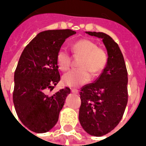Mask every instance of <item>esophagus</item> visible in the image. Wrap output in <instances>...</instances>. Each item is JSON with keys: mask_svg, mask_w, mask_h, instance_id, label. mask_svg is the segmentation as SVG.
<instances>
[{"mask_svg": "<svg viewBox=\"0 0 146 146\" xmlns=\"http://www.w3.org/2000/svg\"><path fill=\"white\" fill-rule=\"evenodd\" d=\"M71 92L73 93V94H78V93H79V91H78L77 89L73 88V89H71Z\"/></svg>", "mask_w": 146, "mask_h": 146, "instance_id": "1", "label": "esophagus"}]
</instances>
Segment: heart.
Wrapping results in <instances>:
<instances>
[{"instance_id": "b5f03b06", "label": "heart", "mask_w": 146, "mask_h": 146, "mask_svg": "<svg viewBox=\"0 0 146 146\" xmlns=\"http://www.w3.org/2000/svg\"><path fill=\"white\" fill-rule=\"evenodd\" d=\"M73 54L80 56L79 69L73 70L62 76V82L69 87H79L88 82L92 73L95 76L104 70L108 61V55L103 48L97 47L95 42L88 39H80L73 44ZM56 61L59 69L66 71L70 69L71 57L65 48H60L57 53Z\"/></svg>"}]
</instances>
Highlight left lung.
Returning a JSON list of instances; mask_svg holds the SVG:
<instances>
[{
    "instance_id": "8db88e82",
    "label": "left lung",
    "mask_w": 146,
    "mask_h": 146,
    "mask_svg": "<svg viewBox=\"0 0 146 146\" xmlns=\"http://www.w3.org/2000/svg\"><path fill=\"white\" fill-rule=\"evenodd\" d=\"M86 33L102 39L108 54L101 75L80 92V125L89 135L100 137L113 131L122 119L128 98L127 71L119 46L111 36L101 32Z\"/></svg>"
}]
</instances>
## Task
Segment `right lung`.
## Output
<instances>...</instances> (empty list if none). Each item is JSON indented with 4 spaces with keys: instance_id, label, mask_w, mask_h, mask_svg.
Returning <instances> with one entry per match:
<instances>
[{
    "instance_id": "1",
    "label": "right lung",
    "mask_w": 146,
    "mask_h": 146,
    "mask_svg": "<svg viewBox=\"0 0 146 146\" xmlns=\"http://www.w3.org/2000/svg\"><path fill=\"white\" fill-rule=\"evenodd\" d=\"M75 33L71 30L40 32L19 58L14 75L13 102L19 119L31 131L48 132L58 122L70 89H62L51 96L45 92L59 82L57 53L66 39Z\"/></svg>"
}]
</instances>
